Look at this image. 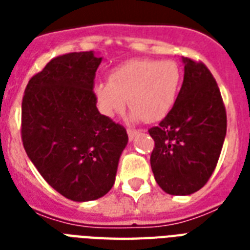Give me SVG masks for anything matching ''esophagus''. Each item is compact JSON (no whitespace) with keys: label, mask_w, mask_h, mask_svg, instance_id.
I'll return each instance as SVG.
<instances>
[{"label":"esophagus","mask_w":250,"mask_h":250,"mask_svg":"<svg viewBox=\"0 0 250 250\" xmlns=\"http://www.w3.org/2000/svg\"><path fill=\"white\" fill-rule=\"evenodd\" d=\"M143 129H135V128H127V133H128V139L129 140H133L135 137L141 132Z\"/></svg>","instance_id":"obj_1"}]
</instances>
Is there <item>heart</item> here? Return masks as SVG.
Wrapping results in <instances>:
<instances>
[{
	"instance_id": "b5f03b06",
	"label": "heart",
	"mask_w": 250,
	"mask_h": 250,
	"mask_svg": "<svg viewBox=\"0 0 250 250\" xmlns=\"http://www.w3.org/2000/svg\"><path fill=\"white\" fill-rule=\"evenodd\" d=\"M180 68L171 60H131L109 74V83H96L100 110L113 117L128 102L132 119L158 122L174 105L180 85Z\"/></svg>"
}]
</instances>
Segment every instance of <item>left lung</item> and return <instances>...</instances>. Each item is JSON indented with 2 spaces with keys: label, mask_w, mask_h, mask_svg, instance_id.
<instances>
[{
  "label": "left lung",
  "mask_w": 250,
  "mask_h": 250,
  "mask_svg": "<svg viewBox=\"0 0 250 250\" xmlns=\"http://www.w3.org/2000/svg\"><path fill=\"white\" fill-rule=\"evenodd\" d=\"M184 79L172 109L149 128L154 140L150 166L168 194L186 196L205 186L215 170L227 131V115L211 72L183 58Z\"/></svg>",
  "instance_id": "left-lung-1"
}]
</instances>
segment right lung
<instances>
[{"label": "right lung", "mask_w": 250, "mask_h": 250, "mask_svg": "<svg viewBox=\"0 0 250 250\" xmlns=\"http://www.w3.org/2000/svg\"><path fill=\"white\" fill-rule=\"evenodd\" d=\"M92 52L53 58L29 79L21 101V141L49 186L72 201L105 196L115 182L128 135L98 111Z\"/></svg>", "instance_id": "obj_1"}]
</instances>
